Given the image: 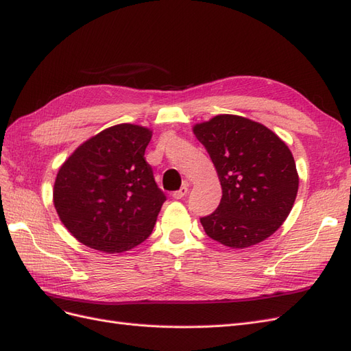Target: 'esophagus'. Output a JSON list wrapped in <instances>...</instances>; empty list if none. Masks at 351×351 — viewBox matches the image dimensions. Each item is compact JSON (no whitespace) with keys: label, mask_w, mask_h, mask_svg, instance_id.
I'll list each match as a JSON object with an SVG mask.
<instances>
[{"label":"esophagus","mask_w":351,"mask_h":351,"mask_svg":"<svg viewBox=\"0 0 351 351\" xmlns=\"http://www.w3.org/2000/svg\"><path fill=\"white\" fill-rule=\"evenodd\" d=\"M188 194V185H182L181 188H179L178 191H175L172 195L175 197L176 200H179V199H184V197Z\"/></svg>","instance_id":"1"}]
</instances>
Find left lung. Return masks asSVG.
<instances>
[{
	"instance_id": "8db88e82",
	"label": "left lung",
	"mask_w": 351,
	"mask_h": 351,
	"mask_svg": "<svg viewBox=\"0 0 351 351\" xmlns=\"http://www.w3.org/2000/svg\"><path fill=\"white\" fill-rule=\"evenodd\" d=\"M194 134L210 156L222 199L200 218L212 240L243 249L280 228L298 193L295 160L286 143L265 125L222 114L194 125Z\"/></svg>"
}]
</instances>
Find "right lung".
<instances>
[{
	"instance_id": "obj_1",
	"label": "right lung",
	"mask_w": 351,
	"mask_h": 351,
	"mask_svg": "<svg viewBox=\"0 0 351 351\" xmlns=\"http://www.w3.org/2000/svg\"><path fill=\"white\" fill-rule=\"evenodd\" d=\"M151 130L117 124L80 145L59 169L53 202L80 243L114 254L145 241L166 202L145 161Z\"/></svg>"
}]
</instances>
